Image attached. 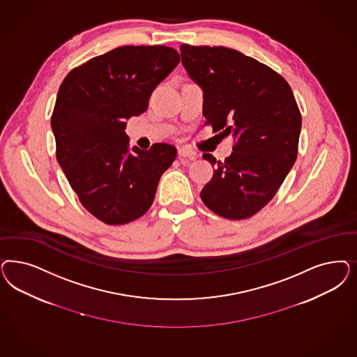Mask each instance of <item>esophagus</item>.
<instances>
[{"label":"esophagus","mask_w":357,"mask_h":357,"mask_svg":"<svg viewBox=\"0 0 357 357\" xmlns=\"http://www.w3.org/2000/svg\"><path fill=\"white\" fill-rule=\"evenodd\" d=\"M178 155H180L181 158H188V159H192V160H195L197 158L196 151L190 150V149H186V147L180 149V150H178Z\"/></svg>","instance_id":"esophagus-1"}]
</instances>
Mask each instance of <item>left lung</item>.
<instances>
[{
    "instance_id": "left-lung-1",
    "label": "left lung",
    "mask_w": 357,
    "mask_h": 357,
    "mask_svg": "<svg viewBox=\"0 0 357 357\" xmlns=\"http://www.w3.org/2000/svg\"><path fill=\"white\" fill-rule=\"evenodd\" d=\"M180 51L190 79L204 89L205 125L235 140L225 161L202 155L217 169L201 199L223 218H250L275 197L296 162L298 105L281 75L236 50L181 45Z\"/></svg>"
}]
</instances>
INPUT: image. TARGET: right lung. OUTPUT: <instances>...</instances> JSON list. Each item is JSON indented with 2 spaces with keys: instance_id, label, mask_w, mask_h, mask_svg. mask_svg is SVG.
<instances>
[{
  "instance_id": "right-lung-1",
  "label": "right lung",
  "mask_w": 357,
  "mask_h": 357,
  "mask_svg": "<svg viewBox=\"0 0 357 357\" xmlns=\"http://www.w3.org/2000/svg\"><path fill=\"white\" fill-rule=\"evenodd\" d=\"M178 63L172 47H118L72 69L59 88L51 116L56 159L81 205L106 225L140 218L176 159L167 143L130 152L125 128Z\"/></svg>"
}]
</instances>
